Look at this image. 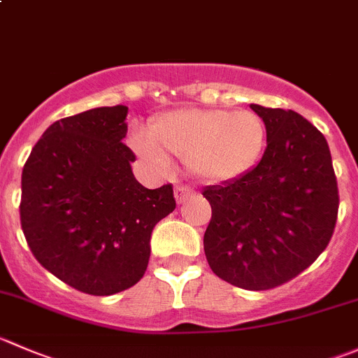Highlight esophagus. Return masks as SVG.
Here are the masks:
<instances>
[{"instance_id":"1","label":"esophagus","mask_w":358,"mask_h":358,"mask_svg":"<svg viewBox=\"0 0 358 358\" xmlns=\"http://www.w3.org/2000/svg\"><path fill=\"white\" fill-rule=\"evenodd\" d=\"M192 194H194V190L189 189V187H185V185H176L175 187V199H176V203H178V204L185 203V201L189 199Z\"/></svg>"}]
</instances>
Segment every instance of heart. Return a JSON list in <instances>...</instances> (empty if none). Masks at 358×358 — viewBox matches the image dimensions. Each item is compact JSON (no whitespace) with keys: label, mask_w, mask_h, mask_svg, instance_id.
Listing matches in <instances>:
<instances>
[{"label":"heart","mask_w":358,"mask_h":358,"mask_svg":"<svg viewBox=\"0 0 358 358\" xmlns=\"http://www.w3.org/2000/svg\"><path fill=\"white\" fill-rule=\"evenodd\" d=\"M134 150L166 169L169 157L185 159V166L204 183H225L253 168L266 143V126L250 110L178 108L159 115L148 136L134 134Z\"/></svg>","instance_id":"heart-1"}]
</instances>
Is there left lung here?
Segmentation results:
<instances>
[{
  "mask_svg": "<svg viewBox=\"0 0 358 358\" xmlns=\"http://www.w3.org/2000/svg\"><path fill=\"white\" fill-rule=\"evenodd\" d=\"M264 120L262 159L210 185L204 253L211 271L246 290L275 289L325 250L338 218V183L324 134L292 110L250 105Z\"/></svg>",
  "mask_w": 358,
  "mask_h": 358,
  "instance_id": "obj_1",
  "label": "left lung"
}]
</instances>
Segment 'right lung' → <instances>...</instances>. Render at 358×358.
<instances>
[{
	"instance_id": "right-lung-1",
	"label": "right lung",
	"mask_w": 358,
	"mask_h": 358,
	"mask_svg": "<svg viewBox=\"0 0 358 358\" xmlns=\"http://www.w3.org/2000/svg\"><path fill=\"white\" fill-rule=\"evenodd\" d=\"M124 105L52 124L22 169L20 224L38 262L80 292L112 296L147 271L155 224L176 208L173 187L133 175Z\"/></svg>"
}]
</instances>
